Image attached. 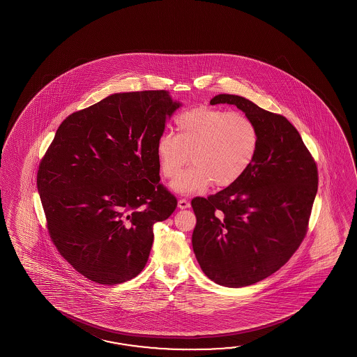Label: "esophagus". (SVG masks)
Instances as JSON below:
<instances>
[{
  "label": "esophagus",
  "instance_id": "34e87169",
  "mask_svg": "<svg viewBox=\"0 0 357 357\" xmlns=\"http://www.w3.org/2000/svg\"><path fill=\"white\" fill-rule=\"evenodd\" d=\"M177 206H178L180 209H186V208H189V200H186V199H180V200L177 202Z\"/></svg>",
  "mask_w": 357,
  "mask_h": 357
}]
</instances>
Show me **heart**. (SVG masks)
<instances>
[{"label":"heart","instance_id":"b5f03b06","mask_svg":"<svg viewBox=\"0 0 357 357\" xmlns=\"http://www.w3.org/2000/svg\"><path fill=\"white\" fill-rule=\"evenodd\" d=\"M176 137L165 134L155 145L160 174L175 178L190 159L193 166L171 183L182 195L209 186L228 188L250 167L258 151L255 123L241 112L197 107L176 117Z\"/></svg>","mask_w":357,"mask_h":357}]
</instances>
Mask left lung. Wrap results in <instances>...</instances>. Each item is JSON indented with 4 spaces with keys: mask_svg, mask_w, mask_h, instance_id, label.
<instances>
[{
    "mask_svg": "<svg viewBox=\"0 0 357 357\" xmlns=\"http://www.w3.org/2000/svg\"><path fill=\"white\" fill-rule=\"evenodd\" d=\"M220 103L234 105L255 123L258 151L238 181L191 200L192 249L209 280L238 289L277 272L298 249L318 191V169L286 117L234 94L211 99Z\"/></svg>",
    "mask_w": 357,
    "mask_h": 357,
    "instance_id": "8db88e82",
    "label": "left lung"
}]
</instances>
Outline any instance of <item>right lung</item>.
Returning a JSON list of instances; mask_svg holds the SVG:
<instances>
[{"instance_id":"obj_1","label":"right lung","mask_w":357,"mask_h":357,"mask_svg":"<svg viewBox=\"0 0 357 357\" xmlns=\"http://www.w3.org/2000/svg\"><path fill=\"white\" fill-rule=\"evenodd\" d=\"M180 106L166 91L114 93L56 131L37 188L54 246L88 280L137 277L153 225L175 211L176 197L160 183L155 145Z\"/></svg>"}]
</instances>
